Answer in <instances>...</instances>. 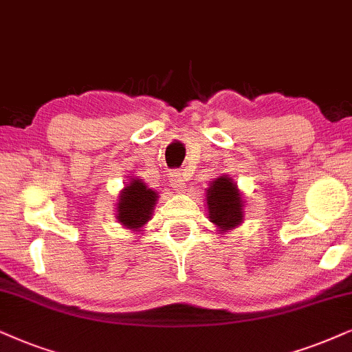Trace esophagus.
Wrapping results in <instances>:
<instances>
[{
    "instance_id": "34e87169",
    "label": "esophagus",
    "mask_w": 352,
    "mask_h": 352,
    "mask_svg": "<svg viewBox=\"0 0 352 352\" xmlns=\"http://www.w3.org/2000/svg\"><path fill=\"white\" fill-rule=\"evenodd\" d=\"M170 185L173 186V190L177 193H185L186 191V184H185V177L182 172H172L170 173Z\"/></svg>"
}]
</instances>
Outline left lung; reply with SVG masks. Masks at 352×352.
Instances as JSON below:
<instances>
[{"instance_id":"obj_1","label":"left lung","mask_w":352,"mask_h":352,"mask_svg":"<svg viewBox=\"0 0 352 352\" xmlns=\"http://www.w3.org/2000/svg\"><path fill=\"white\" fill-rule=\"evenodd\" d=\"M204 201L209 221L219 234L224 235L229 230L237 229L243 222L245 201L232 177L221 175L212 180L204 193Z\"/></svg>"}]
</instances>
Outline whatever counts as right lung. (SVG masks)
<instances>
[{"label":"right lung","mask_w":352,"mask_h":352,"mask_svg":"<svg viewBox=\"0 0 352 352\" xmlns=\"http://www.w3.org/2000/svg\"><path fill=\"white\" fill-rule=\"evenodd\" d=\"M159 193L141 179L131 177L117 199V221L131 232H141L153 217Z\"/></svg>","instance_id":"obj_1"}]
</instances>
